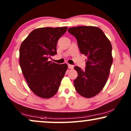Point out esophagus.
<instances>
[{
    "mask_svg": "<svg viewBox=\"0 0 131 131\" xmlns=\"http://www.w3.org/2000/svg\"><path fill=\"white\" fill-rule=\"evenodd\" d=\"M68 67H69V69H73V67H74V66H73V65H71V64H68Z\"/></svg>",
    "mask_w": 131,
    "mask_h": 131,
    "instance_id": "esophagus-1",
    "label": "esophagus"
}]
</instances>
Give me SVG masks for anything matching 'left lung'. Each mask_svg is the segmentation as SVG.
<instances>
[{
    "instance_id": "left-lung-1",
    "label": "left lung",
    "mask_w": 131,
    "mask_h": 131,
    "mask_svg": "<svg viewBox=\"0 0 131 131\" xmlns=\"http://www.w3.org/2000/svg\"><path fill=\"white\" fill-rule=\"evenodd\" d=\"M68 31L76 37L82 54L87 57L84 70L74 67L78 74L74 80L75 89L82 96L93 97L101 92L108 79L113 63L112 44L96 27H74Z\"/></svg>"
}]
</instances>
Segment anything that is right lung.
I'll use <instances>...</instances> for the list:
<instances>
[{
    "instance_id": "add662e5",
    "label": "right lung",
    "mask_w": 131,
    "mask_h": 131,
    "mask_svg": "<svg viewBox=\"0 0 131 131\" xmlns=\"http://www.w3.org/2000/svg\"><path fill=\"white\" fill-rule=\"evenodd\" d=\"M67 29V27L36 28L21 45V70L30 89L39 97L49 98L55 95L67 70V64L48 60L57 54V42Z\"/></svg>"
}]
</instances>
